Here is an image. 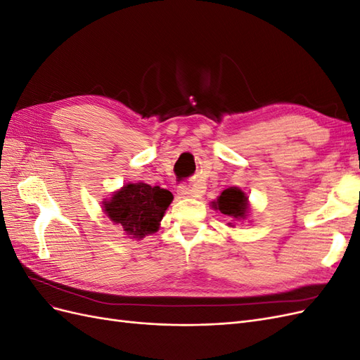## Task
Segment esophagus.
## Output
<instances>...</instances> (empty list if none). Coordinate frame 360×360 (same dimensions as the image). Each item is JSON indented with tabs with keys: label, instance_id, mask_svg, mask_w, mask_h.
<instances>
[{
	"label": "esophagus",
	"instance_id": "obj_1",
	"mask_svg": "<svg viewBox=\"0 0 360 360\" xmlns=\"http://www.w3.org/2000/svg\"><path fill=\"white\" fill-rule=\"evenodd\" d=\"M177 193L180 195L181 198H193V197H200L201 191L197 189V188L186 186V184H180L179 189H177Z\"/></svg>",
	"mask_w": 360,
	"mask_h": 360
}]
</instances>
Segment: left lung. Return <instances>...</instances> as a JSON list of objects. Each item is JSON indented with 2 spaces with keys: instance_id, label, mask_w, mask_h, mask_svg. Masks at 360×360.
Wrapping results in <instances>:
<instances>
[{
  "instance_id": "obj_1",
  "label": "left lung",
  "mask_w": 360,
  "mask_h": 360,
  "mask_svg": "<svg viewBox=\"0 0 360 360\" xmlns=\"http://www.w3.org/2000/svg\"><path fill=\"white\" fill-rule=\"evenodd\" d=\"M212 209L221 212L225 217H228V226H236V222L246 221L250 204L248 195L237 186H231L225 189L219 197L212 201Z\"/></svg>"
}]
</instances>
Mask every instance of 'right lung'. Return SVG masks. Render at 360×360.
I'll list each match as a JSON object with an SVG mask.
<instances>
[{
	"mask_svg": "<svg viewBox=\"0 0 360 360\" xmlns=\"http://www.w3.org/2000/svg\"><path fill=\"white\" fill-rule=\"evenodd\" d=\"M172 193L144 181L126 183L102 201L103 213L130 238L141 240L159 230L160 221L172 202Z\"/></svg>",
	"mask_w": 360,
	"mask_h": 360,
	"instance_id": "right-lung-1",
	"label": "right lung"
}]
</instances>
